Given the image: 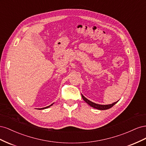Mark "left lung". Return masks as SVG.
I'll list each match as a JSON object with an SVG mask.
<instances>
[{"mask_svg":"<svg viewBox=\"0 0 146 146\" xmlns=\"http://www.w3.org/2000/svg\"><path fill=\"white\" fill-rule=\"evenodd\" d=\"M82 97L83 99L85 100L88 105H90V106H91L92 107H93V108H96V109L100 110H107V109H109L110 108H111L113 106H114L118 102V101L116 102H114L113 104H110V105H99V104H95L94 102H91V101L89 100L88 99H87L85 98V97H84L82 94Z\"/></svg>","mask_w":146,"mask_h":146,"instance_id":"8db88e82","label":"left lung"}]
</instances>
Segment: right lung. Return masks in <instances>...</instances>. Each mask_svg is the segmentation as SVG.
Listing matches in <instances>:
<instances>
[{
	"label": "right lung",
	"instance_id": "obj_1",
	"mask_svg": "<svg viewBox=\"0 0 146 146\" xmlns=\"http://www.w3.org/2000/svg\"><path fill=\"white\" fill-rule=\"evenodd\" d=\"M52 105H49V106H48V107H44V108H39V109H41V110H42V109H45V108H48V107H50V106H52Z\"/></svg>",
	"mask_w": 146,
	"mask_h": 146
}]
</instances>
